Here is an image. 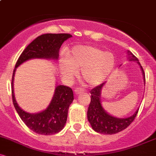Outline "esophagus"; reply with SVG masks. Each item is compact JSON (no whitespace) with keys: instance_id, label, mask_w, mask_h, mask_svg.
Instances as JSON below:
<instances>
[{"instance_id":"1","label":"esophagus","mask_w":156,"mask_h":156,"mask_svg":"<svg viewBox=\"0 0 156 156\" xmlns=\"http://www.w3.org/2000/svg\"><path fill=\"white\" fill-rule=\"evenodd\" d=\"M83 89H82L80 88H78V89H75V93H76V95L81 94V93H83Z\"/></svg>"}]
</instances>
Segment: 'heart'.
I'll return each mask as SVG.
<instances>
[{
    "mask_svg": "<svg viewBox=\"0 0 156 156\" xmlns=\"http://www.w3.org/2000/svg\"><path fill=\"white\" fill-rule=\"evenodd\" d=\"M115 63V56L111 52L94 46L78 45L61 58L59 67L62 76L67 80H73L81 69V78L89 86L95 87L108 78Z\"/></svg>",
    "mask_w": 156,
    "mask_h": 156,
    "instance_id": "heart-1",
    "label": "heart"
}]
</instances>
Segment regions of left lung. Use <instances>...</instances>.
I'll list each match as a JSON object with an SVG mask.
<instances>
[{"instance_id":"left-lung-1","label":"left lung","mask_w":156,"mask_h":156,"mask_svg":"<svg viewBox=\"0 0 156 156\" xmlns=\"http://www.w3.org/2000/svg\"><path fill=\"white\" fill-rule=\"evenodd\" d=\"M128 60L130 62H136V63L139 65L142 72L144 83L145 84V75H144V69L139 63L138 58L129 51H128ZM105 84V82L90 91L91 102L87 111V118L91 127L94 131L105 135L108 134L112 135V134L119 133L128 128L136 117L139 108L136 111L133 115L126 118L116 117L109 114L103 108L101 104V90Z\"/></svg>"}]
</instances>
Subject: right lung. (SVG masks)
Returning <instances> with one entry per match:
<instances>
[{"instance_id":"1","label":"right lung","mask_w":156,"mask_h":156,"mask_svg":"<svg viewBox=\"0 0 156 156\" xmlns=\"http://www.w3.org/2000/svg\"><path fill=\"white\" fill-rule=\"evenodd\" d=\"M73 36L69 34H45L37 37L20 55L15 64L12 79V94L14 106L28 128L42 135H53L64 128L67 119L68 109L74 100L72 89L56 85L51 103L42 112L31 114L23 110L16 101L14 93V76L16 69L26 61L33 58L58 60L59 49L64 41Z\"/></svg>"}]
</instances>
